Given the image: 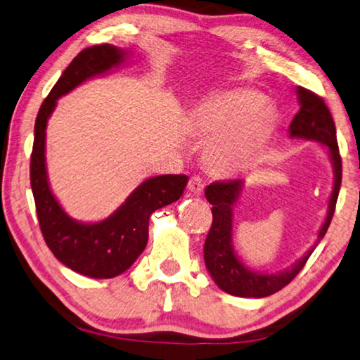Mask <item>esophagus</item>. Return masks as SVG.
<instances>
[{
  "instance_id": "34e87169",
  "label": "esophagus",
  "mask_w": 360,
  "mask_h": 360,
  "mask_svg": "<svg viewBox=\"0 0 360 360\" xmlns=\"http://www.w3.org/2000/svg\"><path fill=\"white\" fill-rule=\"evenodd\" d=\"M188 190H190V193H193L195 196H199L204 190V181L201 176H191L190 181H188Z\"/></svg>"
}]
</instances>
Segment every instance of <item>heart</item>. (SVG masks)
<instances>
[{
    "instance_id": "b5f03b06",
    "label": "heart",
    "mask_w": 360,
    "mask_h": 360,
    "mask_svg": "<svg viewBox=\"0 0 360 360\" xmlns=\"http://www.w3.org/2000/svg\"><path fill=\"white\" fill-rule=\"evenodd\" d=\"M278 124V110L250 88L219 91L191 109L188 130L209 145L204 162L212 174L235 176L252 169Z\"/></svg>"
}]
</instances>
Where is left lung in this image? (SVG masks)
<instances>
[{
  "instance_id": "left-lung-1",
  "label": "left lung",
  "mask_w": 360,
  "mask_h": 360,
  "mask_svg": "<svg viewBox=\"0 0 360 360\" xmlns=\"http://www.w3.org/2000/svg\"><path fill=\"white\" fill-rule=\"evenodd\" d=\"M297 99L300 110L290 124L291 138H304L322 143L328 148L331 162H333L335 181L331 191L327 219L319 231L317 241L322 240L327 233L331 217L335 214L336 199H338L341 186V156L336 141V129L330 109L319 95L311 90L297 86ZM243 190L241 180L214 181L206 188V199L212 204V225L209 230L206 243H204V262L209 274L222 291L240 297H265L285 288L295 276L301 272L307 259L311 257L314 248L292 264L290 269L278 274H259L250 270L236 257L233 243H231V220H233V204L240 198Z\"/></svg>"
}]
</instances>
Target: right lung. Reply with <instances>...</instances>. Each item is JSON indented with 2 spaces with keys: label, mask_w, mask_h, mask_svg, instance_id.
Instances as JSON below:
<instances>
[{
  "label": "right lung",
  "mask_w": 360,
  "mask_h": 360,
  "mask_svg": "<svg viewBox=\"0 0 360 360\" xmlns=\"http://www.w3.org/2000/svg\"><path fill=\"white\" fill-rule=\"evenodd\" d=\"M127 51L114 45L85 48L72 59L49 91L35 120L30 156V185L43 238L59 262L91 278H112L136 261L148 243L149 217L176 201L188 184L186 175H159L143 181L112 215L96 224L77 222L60 207L46 175V124L58 98L91 77L117 68Z\"/></svg>",
  "instance_id": "obj_1"
}]
</instances>
